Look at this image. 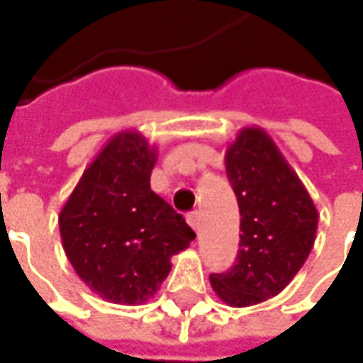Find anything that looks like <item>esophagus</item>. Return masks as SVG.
<instances>
[{
    "mask_svg": "<svg viewBox=\"0 0 363 363\" xmlns=\"http://www.w3.org/2000/svg\"><path fill=\"white\" fill-rule=\"evenodd\" d=\"M200 222H202V218H200V212H191V214H188V224L196 232H200Z\"/></svg>",
    "mask_w": 363,
    "mask_h": 363,
    "instance_id": "1",
    "label": "esophagus"
}]
</instances>
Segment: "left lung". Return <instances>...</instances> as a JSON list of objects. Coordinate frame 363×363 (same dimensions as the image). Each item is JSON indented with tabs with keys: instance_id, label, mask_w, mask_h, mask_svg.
I'll return each instance as SVG.
<instances>
[{
	"instance_id": "1",
	"label": "left lung",
	"mask_w": 363,
	"mask_h": 363,
	"mask_svg": "<svg viewBox=\"0 0 363 363\" xmlns=\"http://www.w3.org/2000/svg\"><path fill=\"white\" fill-rule=\"evenodd\" d=\"M226 175L240 208V242L230 271L210 274L220 301L250 307L285 289L305 264L319 214L271 135L244 127L226 149Z\"/></svg>"
}]
</instances>
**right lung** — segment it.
Returning <instances> with one entry per match:
<instances>
[{"label":"right lung","mask_w":363,"mask_h":363,"mask_svg":"<svg viewBox=\"0 0 363 363\" xmlns=\"http://www.w3.org/2000/svg\"><path fill=\"white\" fill-rule=\"evenodd\" d=\"M157 147L137 131L108 139L78 179L58 224L70 264L99 297L141 305L196 232L151 189Z\"/></svg>","instance_id":"right-lung-1"}]
</instances>
